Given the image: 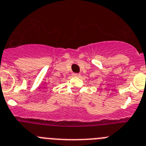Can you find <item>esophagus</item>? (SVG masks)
Returning a JSON list of instances; mask_svg holds the SVG:
<instances>
[{
	"label": "esophagus",
	"instance_id": "34e87169",
	"mask_svg": "<svg viewBox=\"0 0 146 146\" xmlns=\"http://www.w3.org/2000/svg\"><path fill=\"white\" fill-rule=\"evenodd\" d=\"M72 76L75 77H79L80 76V74H78V73H73V74H72Z\"/></svg>",
	"mask_w": 146,
	"mask_h": 146
}]
</instances>
